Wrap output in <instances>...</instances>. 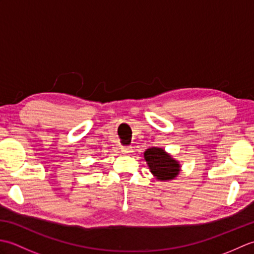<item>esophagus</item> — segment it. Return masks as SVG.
I'll use <instances>...</instances> for the list:
<instances>
[{"instance_id":"1","label":"esophagus","mask_w":254,"mask_h":254,"mask_svg":"<svg viewBox=\"0 0 254 254\" xmlns=\"http://www.w3.org/2000/svg\"><path fill=\"white\" fill-rule=\"evenodd\" d=\"M132 152H133V150H132L131 147H122L121 148V153L124 154V155H128V154H131Z\"/></svg>"}]
</instances>
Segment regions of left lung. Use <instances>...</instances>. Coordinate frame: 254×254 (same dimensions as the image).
Returning <instances> with one entry per match:
<instances>
[{"mask_svg":"<svg viewBox=\"0 0 254 254\" xmlns=\"http://www.w3.org/2000/svg\"><path fill=\"white\" fill-rule=\"evenodd\" d=\"M144 158L150 172L160 181L172 180L179 175L180 164L166 153L164 148L150 147L145 150Z\"/></svg>","mask_w":254,"mask_h":254,"instance_id":"left-lung-1","label":"left lung"}]
</instances>
